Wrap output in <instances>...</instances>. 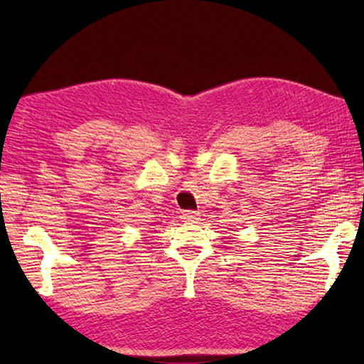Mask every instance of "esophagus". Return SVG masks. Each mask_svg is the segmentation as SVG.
Instances as JSON below:
<instances>
[{
  "label": "esophagus",
  "mask_w": 364,
  "mask_h": 364,
  "mask_svg": "<svg viewBox=\"0 0 364 364\" xmlns=\"http://www.w3.org/2000/svg\"><path fill=\"white\" fill-rule=\"evenodd\" d=\"M197 215H198V214H197L196 211H184V213L181 214V218H183L184 220L189 222V220H196Z\"/></svg>",
  "instance_id": "1"
}]
</instances>
